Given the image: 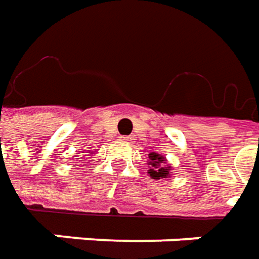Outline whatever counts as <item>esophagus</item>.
Instances as JSON below:
<instances>
[{
  "instance_id": "obj_1",
  "label": "esophagus",
  "mask_w": 259,
  "mask_h": 259,
  "mask_svg": "<svg viewBox=\"0 0 259 259\" xmlns=\"http://www.w3.org/2000/svg\"><path fill=\"white\" fill-rule=\"evenodd\" d=\"M122 139H124L125 142H130V144H131V142H133V141H134L133 137H122Z\"/></svg>"
}]
</instances>
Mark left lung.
<instances>
[{
	"instance_id": "obj_1",
	"label": "left lung",
	"mask_w": 259,
	"mask_h": 259,
	"mask_svg": "<svg viewBox=\"0 0 259 259\" xmlns=\"http://www.w3.org/2000/svg\"><path fill=\"white\" fill-rule=\"evenodd\" d=\"M167 160L164 159V156H160L159 153H155V152L149 153V162H148V164L150 166V168L148 170V174L152 179L159 180L170 177L171 166H164Z\"/></svg>"
}]
</instances>
